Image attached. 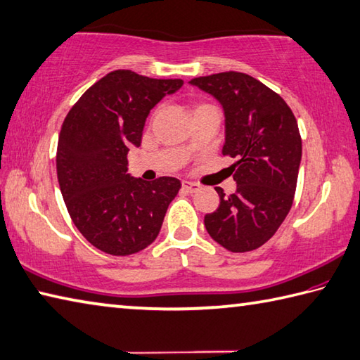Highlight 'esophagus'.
I'll list each match as a JSON object with an SVG mask.
<instances>
[{
    "label": "esophagus",
    "instance_id": "1",
    "mask_svg": "<svg viewBox=\"0 0 360 360\" xmlns=\"http://www.w3.org/2000/svg\"><path fill=\"white\" fill-rule=\"evenodd\" d=\"M181 189H183V191H186V193H195V191H199L200 186L198 185V183L183 180L181 181Z\"/></svg>",
    "mask_w": 360,
    "mask_h": 360
}]
</instances>
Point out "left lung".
Returning a JSON list of instances; mask_svg holds the SVG:
<instances>
[{
	"instance_id": "1",
	"label": "left lung",
	"mask_w": 360,
	"mask_h": 360,
	"mask_svg": "<svg viewBox=\"0 0 360 360\" xmlns=\"http://www.w3.org/2000/svg\"><path fill=\"white\" fill-rule=\"evenodd\" d=\"M189 84L221 103L222 153L236 158L230 166L236 191L216 188L221 202L205 214V229L230 252H249L277 232L293 203L302 157L297 122L281 96L246 73L222 72Z\"/></svg>"
}]
</instances>
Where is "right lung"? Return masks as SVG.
I'll use <instances>...</instances> for the list:
<instances>
[{
	"label": "right lung",
	"instance_id": "obj_1",
	"mask_svg": "<svg viewBox=\"0 0 360 360\" xmlns=\"http://www.w3.org/2000/svg\"><path fill=\"white\" fill-rule=\"evenodd\" d=\"M181 86L114 70L81 96L60 128L56 169L65 207L81 235L106 254L152 244L181 188L175 177L144 181L127 174L128 150L141 146L150 110Z\"/></svg>",
	"mask_w": 360,
	"mask_h": 360
}]
</instances>
